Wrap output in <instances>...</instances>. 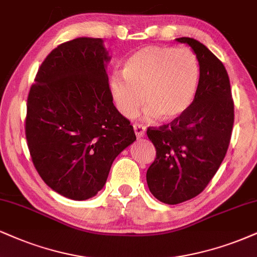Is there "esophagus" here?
I'll return each instance as SVG.
<instances>
[{"label":"esophagus","mask_w":257,"mask_h":257,"mask_svg":"<svg viewBox=\"0 0 257 257\" xmlns=\"http://www.w3.org/2000/svg\"><path fill=\"white\" fill-rule=\"evenodd\" d=\"M134 128H135V134H136V136H137L138 138H142V137H144L145 136V126H143V125H141V123H138V122H136L135 125H134Z\"/></svg>","instance_id":"34e87169"}]
</instances>
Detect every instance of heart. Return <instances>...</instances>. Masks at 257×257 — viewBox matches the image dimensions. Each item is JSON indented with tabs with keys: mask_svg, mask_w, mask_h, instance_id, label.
<instances>
[{
	"mask_svg": "<svg viewBox=\"0 0 257 257\" xmlns=\"http://www.w3.org/2000/svg\"><path fill=\"white\" fill-rule=\"evenodd\" d=\"M122 72L110 77L109 90L126 118L135 116L147 100L148 118L179 119L191 108L200 81L198 57L187 47H142L126 59Z\"/></svg>",
	"mask_w": 257,
	"mask_h": 257,
	"instance_id": "obj_1",
	"label": "heart"
}]
</instances>
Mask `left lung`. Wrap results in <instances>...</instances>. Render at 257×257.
I'll list each match as a JSON object with an SVG mask.
<instances>
[{
    "mask_svg": "<svg viewBox=\"0 0 257 257\" xmlns=\"http://www.w3.org/2000/svg\"><path fill=\"white\" fill-rule=\"evenodd\" d=\"M191 46L200 64V81L191 108L160 128H149L156 158L147 172L157 200L176 205L204 191L219 169L230 144L233 101L225 66L200 41L177 38Z\"/></svg>",
    "mask_w": 257,
    "mask_h": 257,
    "instance_id": "left-lung-1",
    "label": "left lung"
}]
</instances>
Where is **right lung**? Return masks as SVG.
I'll return each mask as SVG.
<instances>
[{
  "instance_id": "obj_1",
  "label": "right lung",
  "mask_w": 257,
  "mask_h": 257,
  "mask_svg": "<svg viewBox=\"0 0 257 257\" xmlns=\"http://www.w3.org/2000/svg\"><path fill=\"white\" fill-rule=\"evenodd\" d=\"M101 38L81 37L52 50L27 99L26 139L50 188L87 200L103 188L116 156L136 141L134 126L113 104Z\"/></svg>"
}]
</instances>
